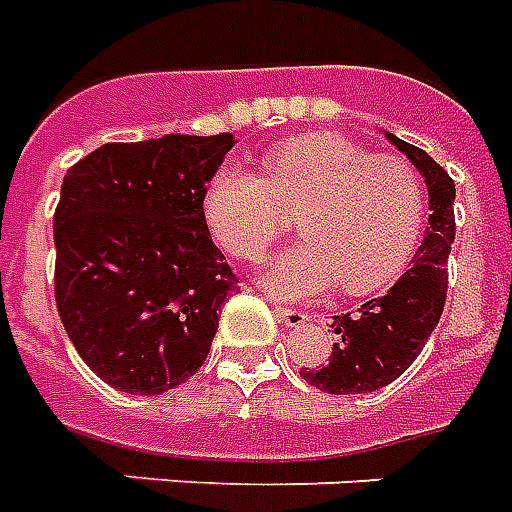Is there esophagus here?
Wrapping results in <instances>:
<instances>
[{
  "mask_svg": "<svg viewBox=\"0 0 512 512\" xmlns=\"http://www.w3.org/2000/svg\"><path fill=\"white\" fill-rule=\"evenodd\" d=\"M275 315H278L280 324H286L288 329H299V326L307 324V313L297 310V307H275Z\"/></svg>",
  "mask_w": 512,
  "mask_h": 512,
  "instance_id": "esophagus-1",
  "label": "esophagus"
}]
</instances>
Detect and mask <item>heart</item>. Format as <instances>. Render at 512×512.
Wrapping results in <instances>:
<instances>
[{
    "label": "heart",
    "instance_id": "obj_1",
    "mask_svg": "<svg viewBox=\"0 0 512 512\" xmlns=\"http://www.w3.org/2000/svg\"><path fill=\"white\" fill-rule=\"evenodd\" d=\"M210 232L237 259L256 261L297 213L305 240L267 261L272 297L305 299L340 286L372 294L405 272L426 226L418 172L397 156H372L340 134H305L264 156V175L226 161L207 180Z\"/></svg>",
    "mask_w": 512,
    "mask_h": 512
}]
</instances>
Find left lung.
I'll list each match as a JSON object with an SVG mask.
<instances>
[{
    "instance_id": "8db88e82",
    "label": "left lung",
    "mask_w": 512,
    "mask_h": 512,
    "mask_svg": "<svg viewBox=\"0 0 512 512\" xmlns=\"http://www.w3.org/2000/svg\"><path fill=\"white\" fill-rule=\"evenodd\" d=\"M386 137L424 175L432 215L410 270L380 299L364 302L356 313L334 315L337 343L329 361L299 370L310 386L326 394H370L397 380L424 351L445 307L456 186L429 153L394 134L386 132Z\"/></svg>"
}]
</instances>
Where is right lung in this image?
Masks as SVG:
<instances>
[{
    "label": "right lung",
    "mask_w": 512,
    "mask_h": 512,
    "mask_svg": "<svg viewBox=\"0 0 512 512\" xmlns=\"http://www.w3.org/2000/svg\"><path fill=\"white\" fill-rule=\"evenodd\" d=\"M232 134L107 142L69 169L53 215L56 307L96 378L153 397L205 364L237 286L207 229Z\"/></svg>",
    "instance_id": "1"
}]
</instances>
